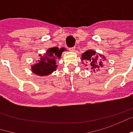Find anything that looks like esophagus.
<instances>
[{
    "label": "esophagus",
    "instance_id": "esophagus-1",
    "mask_svg": "<svg viewBox=\"0 0 133 133\" xmlns=\"http://www.w3.org/2000/svg\"><path fill=\"white\" fill-rule=\"evenodd\" d=\"M74 50H75V47H74H74H71V48L69 49V50L71 51V52H74Z\"/></svg>",
    "mask_w": 133,
    "mask_h": 133
}]
</instances>
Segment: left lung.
I'll list each match as a JSON object with an SVG mask.
<instances>
[{"mask_svg": "<svg viewBox=\"0 0 133 133\" xmlns=\"http://www.w3.org/2000/svg\"><path fill=\"white\" fill-rule=\"evenodd\" d=\"M83 60H88L90 62V65L93 71L100 68V67L102 66V64L101 62L98 61V56L96 55V52L93 50H87L82 55Z\"/></svg>", "mask_w": 133, "mask_h": 133, "instance_id": "1", "label": "left lung"}]
</instances>
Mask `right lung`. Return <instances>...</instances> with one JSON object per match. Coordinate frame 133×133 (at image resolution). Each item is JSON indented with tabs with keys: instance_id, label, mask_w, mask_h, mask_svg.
Here are the masks:
<instances>
[{
	"instance_id": "1",
	"label": "right lung",
	"mask_w": 133,
	"mask_h": 133,
	"mask_svg": "<svg viewBox=\"0 0 133 133\" xmlns=\"http://www.w3.org/2000/svg\"><path fill=\"white\" fill-rule=\"evenodd\" d=\"M65 50L64 48L59 49L58 47L50 48L44 56L41 58L38 63L31 67L32 71L35 74L40 76H46L54 71L57 67L56 60L59 59L62 55V52ZM40 56H41L40 55Z\"/></svg>"
}]
</instances>
